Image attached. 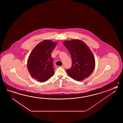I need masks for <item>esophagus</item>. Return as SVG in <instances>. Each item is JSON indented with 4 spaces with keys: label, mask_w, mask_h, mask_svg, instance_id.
<instances>
[{
    "label": "esophagus",
    "mask_w": 123,
    "mask_h": 123,
    "mask_svg": "<svg viewBox=\"0 0 123 123\" xmlns=\"http://www.w3.org/2000/svg\"><path fill=\"white\" fill-rule=\"evenodd\" d=\"M61 67V68H65V66H64V65H62V66H60Z\"/></svg>",
    "instance_id": "obj_1"
}]
</instances>
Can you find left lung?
<instances>
[{
    "mask_svg": "<svg viewBox=\"0 0 123 123\" xmlns=\"http://www.w3.org/2000/svg\"><path fill=\"white\" fill-rule=\"evenodd\" d=\"M63 43L72 59V67L66 71L68 75L76 81H82L88 77L95 66L94 56L89 47L79 39L66 40Z\"/></svg>",
    "mask_w": 123,
    "mask_h": 123,
    "instance_id": "left-lung-1",
    "label": "left lung"
}]
</instances>
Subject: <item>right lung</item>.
I'll return each instance as SVG.
<instances>
[{
	"label": "right lung",
	"instance_id": "right-lung-1",
	"mask_svg": "<svg viewBox=\"0 0 123 123\" xmlns=\"http://www.w3.org/2000/svg\"><path fill=\"white\" fill-rule=\"evenodd\" d=\"M56 42L44 40L34 47L27 61V68L31 77L37 81L44 82L55 74L51 53Z\"/></svg>",
	"mask_w": 123,
	"mask_h": 123
}]
</instances>
